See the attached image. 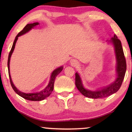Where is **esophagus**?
Here are the masks:
<instances>
[{"instance_id":"34e87169","label":"esophagus","mask_w":132,"mask_h":132,"mask_svg":"<svg viewBox=\"0 0 132 132\" xmlns=\"http://www.w3.org/2000/svg\"><path fill=\"white\" fill-rule=\"evenodd\" d=\"M70 63L72 64V65H74V66H76L77 65V64H78V62L77 61H76V60L75 59H71L70 60Z\"/></svg>"}]
</instances>
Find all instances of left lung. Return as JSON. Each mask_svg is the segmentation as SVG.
<instances>
[{
  "instance_id": "left-lung-1",
  "label": "left lung",
  "mask_w": 132,
  "mask_h": 132,
  "mask_svg": "<svg viewBox=\"0 0 132 132\" xmlns=\"http://www.w3.org/2000/svg\"><path fill=\"white\" fill-rule=\"evenodd\" d=\"M110 42L113 45L115 48V52L117 58V79L108 86L98 89L96 91H91L87 90L83 86L81 78L79 73H76L75 84L78 90L85 97L90 98H102L111 95L119 90L124 79L126 70V62L123 51L121 42L115 34L110 40Z\"/></svg>"
}]
</instances>
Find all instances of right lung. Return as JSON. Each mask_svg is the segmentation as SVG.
<instances>
[{"mask_svg":"<svg viewBox=\"0 0 132 132\" xmlns=\"http://www.w3.org/2000/svg\"><path fill=\"white\" fill-rule=\"evenodd\" d=\"M38 24H39V23H37H37H34L32 24H27V25L25 26V27L23 28V30L21 31L20 32L19 34L17 35V36L15 37V38L14 39V42H13L12 49H11V50L10 51L9 55L8 61H7L9 76L10 84H11V86H12V87L13 89L14 90V91L18 95L21 96V97L24 98V99L30 100V101H41V100L45 99L46 98H47L48 97H49V96L51 95V94L52 93V92L53 91V85H54L55 78L61 72L62 70H63V66H61V67H59V68L56 69L55 70H53V72L52 73V74H51V79L50 80V82H49L48 85L46 86V87L45 88H44L43 90L41 91L40 92L34 93H24L21 92V91L18 90V89L14 86V84L13 83L12 78H11V76L10 74V61L11 56H12V53L13 52V51H14V50L15 43H16V42L18 39V37L21 36V35H23L24 34H26V32H28V31L31 30L32 28H34V27H35L37 25H38Z\"/></svg>","mask_w":132,"mask_h":132,"instance_id":"obj_1","label":"right lung"}]
</instances>
